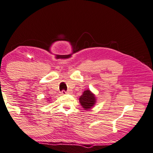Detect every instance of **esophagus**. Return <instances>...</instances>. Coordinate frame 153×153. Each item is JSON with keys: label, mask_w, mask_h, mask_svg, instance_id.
<instances>
[{"label": "esophagus", "mask_w": 153, "mask_h": 153, "mask_svg": "<svg viewBox=\"0 0 153 153\" xmlns=\"http://www.w3.org/2000/svg\"><path fill=\"white\" fill-rule=\"evenodd\" d=\"M69 93H70L69 91H65V90H62V94H63V95H65V94H69Z\"/></svg>", "instance_id": "esophagus-1"}]
</instances>
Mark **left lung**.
<instances>
[{"instance_id":"8db88e82","label":"left lung","mask_w":153,"mask_h":153,"mask_svg":"<svg viewBox=\"0 0 153 153\" xmlns=\"http://www.w3.org/2000/svg\"><path fill=\"white\" fill-rule=\"evenodd\" d=\"M79 101L83 108L85 110H88L95 104L96 99L94 94L89 90H86L80 97Z\"/></svg>"}]
</instances>
